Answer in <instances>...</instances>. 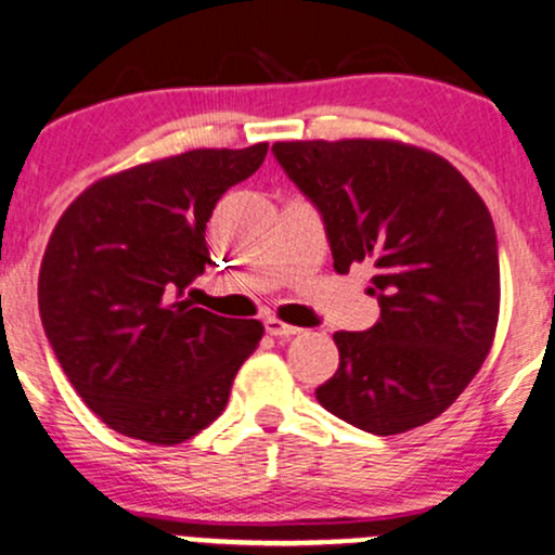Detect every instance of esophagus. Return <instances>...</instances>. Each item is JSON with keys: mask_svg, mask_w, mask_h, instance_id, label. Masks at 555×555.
Wrapping results in <instances>:
<instances>
[{"mask_svg": "<svg viewBox=\"0 0 555 555\" xmlns=\"http://www.w3.org/2000/svg\"><path fill=\"white\" fill-rule=\"evenodd\" d=\"M266 331H269L271 336H276V339H289V336L299 334V328L289 326V323L279 321V318H266Z\"/></svg>", "mask_w": 555, "mask_h": 555, "instance_id": "1", "label": "esophagus"}]
</instances>
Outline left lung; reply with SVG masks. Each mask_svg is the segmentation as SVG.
I'll return each mask as SVG.
<instances>
[{"mask_svg":"<svg viewBox=\"0 0 555 555\" xmlns=\"http://www.w3.org/2000/svg\"><path fill=\"white\" fill-rule=\"evenodd\" d=\"M273 154L323 216L336 273L375 269L380 318L336 331L331 415L397 436L449 410L486 362L501 310L495 229L443 156L401 140H284Z\"/></svg>","mask_w":555,"mask_h":555,"instance_id":"left-lung-1","label":"left lung"}]
</instances>
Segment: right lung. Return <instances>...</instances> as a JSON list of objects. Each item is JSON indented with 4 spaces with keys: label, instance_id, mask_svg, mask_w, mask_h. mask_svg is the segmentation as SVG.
<instances>
[{
    "label": "right lung",
    "instance_id": "add662e5",
    "mask_svg": "<svg viewBox=\"0 0 555 555\" xmlns=\"http://www.w3.org/2000/svg\"><path fill=\"white\" fill-rule=\"evenodd\" d=\"M266 151L195 149L114 171L56 221L38 310L69 384L112 430L175 446L224 412L263 323L195 308L184 289L211 266L216 203Z\"/></svg>",
    "mask_w": 555,
    "mask_h": 555
}]
</instances>
